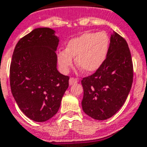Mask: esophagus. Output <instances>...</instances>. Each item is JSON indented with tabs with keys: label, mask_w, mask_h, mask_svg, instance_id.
Listing matches in <instances>:
<instances>
[{
	"label": "esophagus",
	"mask_w": 147,
	"mask_h": 147,
	"mask_svg": "<svg viewBox=\"0 0 147 147\" xmlns=\"http://www.w3.org/2000/svg\"><path fill=\"white\" fill-rule=\"evenodd\" d=\"M78 82V79L74 78H69V85H73L76 84L77 82Z\"/></svg>",
	"instance_id": "obj_1"
}]
</instances>
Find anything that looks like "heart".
Here are the masks:
<instances>
[{"label": "heart", "instance_id": "b5f03b06", "mask_svg": "<svg viewBox=\"0 0 147 147\" xmlns=\"http://www.w3.org/2000/svg\"><path fill=\"white\" fill-rule=\"evenodd\" d=\"M109 48V37L105 32H85L71 38L65 50L57 53L61 70L67 73L74 64L85 73L96 71L106 59Z\"/></svg>", "mask_w": 147, "mask_h": 147}]
</instances>
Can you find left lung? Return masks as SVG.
<instances>
[{
  "label": "left lung",
  "mask_w": 147,
  "mask_h": 147,
  "mask_svg": "<svg viewBox=\"0 0 147 147\" xmlns=\"http://www.w3.org/2000/svg\"><path fill=\"white\" fill-rule=\"evenodd\" d=\"M133 64L127 42L114 32L104 63L82 79L83 111L97 120L112 117L123 105L131 88Z\"/></svg>",
  "instance_id": "left-lung-1"
}]
</instances>
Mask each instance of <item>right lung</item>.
Returning <instances> with one entry per match:
<instances>
[{"instance_id": "right-lung-1", "label": "right lung", "mask_w": 147, "mask_h": 147, "mask_svg": "<svg viewBox=\"0 0 147 147\" xmlns=\"http://www.w3.org/2000/svg\"><path fill=\"white\" fill-rule=\"evenodd\" d=\"M49 28L34 29L16 45L10 65V86L23 113L45 122L58 112L69 87L68 76L57 69L59 39Z\"/></svg>"}]
</instances>
